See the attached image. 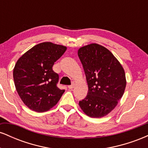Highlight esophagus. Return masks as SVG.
<instances>
[{"label":"esophagus","instance_id":"esophagus-1","mask_svg":"<svg viewBox=\"0 0 148 148\" xmlns=\"http://www.w3.org/2000/svg\"><path fill=\"white\" fill-rule=\"evenodd\" d=\"M68 88H69V89H70V90L73 89V88H74V84L70 85V86H68Z\"/></svg>","mask_w":148,"mask_h":148}]
</instances>
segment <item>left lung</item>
<instances>
[{"label": "left lung", "instance_id": "obj_1", "mask_svg": "<svg viewBox=\"0 0 148 148\" xmlns=\"http://www.w3.org/2000/svg\"><path fill=\"white\" fill-rule=\"evenodd\" d=\"M78 56L88 86L87 96L79 101V106L88 116L101 118L117 106L123 95L125 71L113 53L97 44L80 48Z\"/></svg>", "mask_w": 148, "mask_h": 148}]
</instances>
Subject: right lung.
<instances>
[{"mask_svg": "<svg viewBox=\"0 0 148 148\" xmlns=\"http://www.w3.org/2000/svg\"><path fill=\"white\" fill-rule=\"evenodd\" d=\"M66 49L51 42L40 43L25 52L15 64L13 77L16 91L33 111H49L64 93V90L58 88L59 75L52 67Z\"/></svg>", "mask_w": 148, "mask_h": 148, "instance_id": "obj_1", "label": "right lung"}]
</instances>
